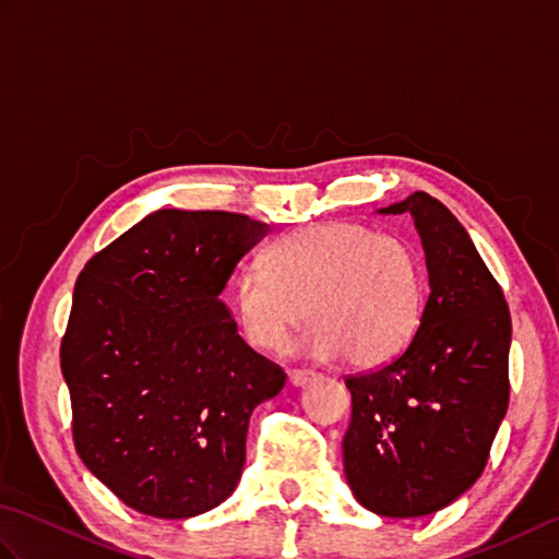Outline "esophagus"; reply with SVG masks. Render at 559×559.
<instances>
[{
    "label": "esophagus",
    "mask_w": 559,
    "mask_h": 559,
    "mask_svg": "<svg viewBox=\"0 0 559 559\" xmlns=\"http://www.w3.org/2000/svg\"><path fill=\"white\" fill-rule=\"evenodd\" d=\"M314 377H317V374H314V372H310V370H288V382H290L293 386H305V384H310Z\"/></svg>",
    "instance_id": "esophagus-1"
}]
</instances>
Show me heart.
I'll list each match as a JSON object with an SVG mask.
<instances>
[{"instance_id": "heart-1", "label": "heart", "mask_w": 559, "mask_h": 559, "mask_svg": "<svg viewBox=\"0 0 559 559\" xmlns=\"http://www.w3.org/2000/svg\"><path fill=\"white\" fill-rule=\"evenodd\" d=\"M302 346L319 360L343 355L377 367L408 346L425 310V269L415 247L360 223L331 221L278 237L264 266L233 281V310L245 338L278 350L305 319Z\"/></svg>"}]
</instances>
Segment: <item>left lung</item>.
<instances>
[{
	"label": "left lung",
	"instance_id": "8db88e82",
	"mask_svg": "<svg viewBox=\"0 0 559 559\" xmlns=\"http://www.w3.org/2000/svg\"><path fill=\"white\" fill-rule=\"evenodd\" d=\"M411 213L430 298L418 334L394 360L353 374L343 471L365 509L391 519L435 514L488 463L509 406L512 317L466 228L425 192L379 209Z\"/></svg>",
	"mask_w": 559,
	"mask_h": 559
}]
</instances>
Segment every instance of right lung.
<instances>
[{"mask_svg":"<svg viewBox=\"0 0 559 559\" xmlns=\"http://www.w3.org/2000/svg\"><path fill=\"white\" fill-rule=\"evenodd\" d=\"M271 228L242 213L160 209L83 266L62 338L86 468L156 519L228 500L249 415L286 384L218 295Z\"/></svg>","mask_w":559,"mask_h":559,"instance_id":"obj_1","label":"right lung"}]
</instances>
